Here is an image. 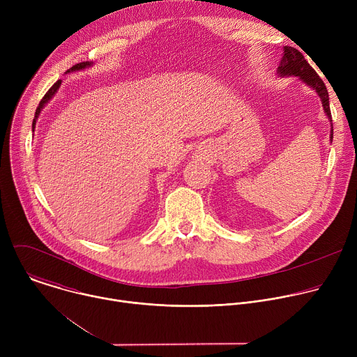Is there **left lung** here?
Segmentation results:
<instances>
[{"label": "left lung", "instance_id": "8db88e82", "mask_svg": "<svg viewBox=\"0 0 357 357\" xmlns=\"http://www.w3.org/2000/svg\"><path fill=\"white\" fill-rule=\"evenodd\" d=\"M282 58L278 66V73L281 76H298L308 86H311L319 94L322 100V106L329 119H332L331 107H329V94L324 80L318 76V73L311 68V65L305 61L303 55L298 49L292 46H284ZM333 138V127L331 130V139Z\"/></svg>", "mask_w": 357, "mask_h": 357}]
</instances>
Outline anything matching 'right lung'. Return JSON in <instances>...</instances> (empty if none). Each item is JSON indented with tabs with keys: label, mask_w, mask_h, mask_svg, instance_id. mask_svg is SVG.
<instances>
[{
	"label": "right lung",
	"mask_w": 357,
	"mask_h": 357,
	"mask_svg": "<svg viewBox=\"0 0 357 357\" xmlns=\"http://www.w3.org/2000/svg\"><path fill=\"white\" fill-rule=\"evenodd\" d=\"M89 65H91V63H89V62H80V63H77V65H75V66H72L68 72H73V70H80V69H84L86 66H89ZM61 83H62V80H58L52 87H50L47 91H46V94L42 97V100L39 101V106H38V109H36V112H35V119H33V121H32V128H35V124H36V119H38V116H39V113H40V110H42V107L47 103V101L54 97V94L56 93V90L59 89V86H61Z\"/></svg>",
	"instance_id": "right-lung-1"
}]
</instances>
